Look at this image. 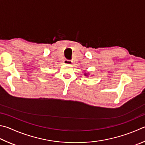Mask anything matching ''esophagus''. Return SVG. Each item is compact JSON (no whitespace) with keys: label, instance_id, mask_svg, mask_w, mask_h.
I'll list each match as a JSON object with an SVG mask.
<instances>
[{"label":"esophagus","instance_id":"obj_1","mask_svg":"<svg viewBox=\"0 0 145 145\" xmlns=\"http://www.w3.org/2000/svg\"><path fill=\"white\" fill-rule=\"evenodd\" d=\"M64 63L68 64V65H71L72 63V61H71V60H69V59H65L64 61Z\"/></svg>","mask_w":145,"mask_h":145}]
</instances>
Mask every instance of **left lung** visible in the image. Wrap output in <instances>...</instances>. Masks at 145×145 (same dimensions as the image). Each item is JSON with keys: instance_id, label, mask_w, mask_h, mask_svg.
Wrapping results in <instances>:
<instances>
[{"instance_id": "left-lung-1", "label": "left lung", "mask_w": 145, "mask_h": 145, "mask_svg": "<svg viewBox=\"0 0 145 145\" xmlns=\"http://www.w3.org/2000/svg\"><path fill=\"white\" fill-rule=\"evenodd\" d=\"M84 75H85L86 76H88V75H87V74H86V73H85V74H84Z\"/></svg>"}]
</instances>
